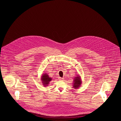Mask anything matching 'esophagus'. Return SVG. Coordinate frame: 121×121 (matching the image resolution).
I'll return each instance as SVG.
<instances>
[{"label":"esophagus","mask_w":121,"mask_h":121,"mask_svg":"<svg viewBox=\"0 0 121 121\" xmlns=\"http://www.w3.org/2000/svg\"><path fill=\"white\" fill-rule=\"evenodd\" d=\"M58 79H59V80H62L63 79V78H61V77H59Z\"/></svg>","instance_id":"esophagus-1"}]
</instances>
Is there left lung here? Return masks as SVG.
Returning <instances> with one entry per match:
<instances>
[{"instance_id": "obj_1", "label": "left lung", "mask_w": 121, "mask_h": 121, "mask_svg": "<svg viewBox=\"0 0 121 121\" xmlns=\"http://www.w3.org/2000/svg\"><path fill=\"white\" fill-rule=\"evenodd\" d=\"M73 87L75 89H77L80 87L81 85L82 84V81L81 80L80 76L78 75L75 77H73Z\"/></svg>"}]
</instances>
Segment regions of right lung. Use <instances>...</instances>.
<instances>
[{
	"label": "right lung",
	"mask_w": 121,
	"mask_h": 121,
	"mask_svg": "<svg viewBox=\"0 0 121 121\" xmlns=\"http://www.w3.org/2000/svg\"><path fill=\"white\" fill-rule=\"evenodd\" d=\"M52 78L49 77L48 73H43L41 78L42 83L44 86H48L50 82L52 80Z\"/></svg>",
	"instance_id": "right-lung-1"
}]
</instances>
